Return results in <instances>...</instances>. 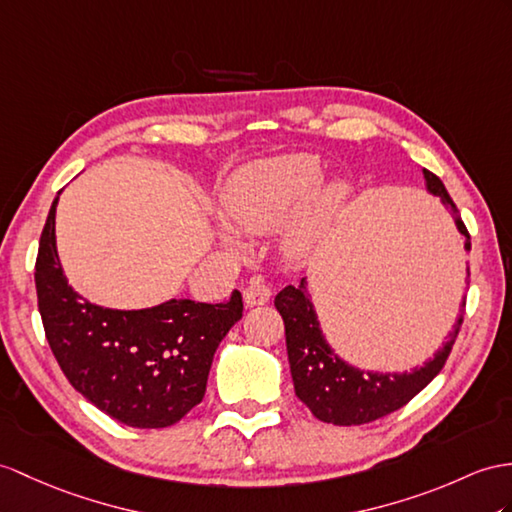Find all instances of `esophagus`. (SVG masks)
Instances as JSON below:
<instances>
[{"label": "esophagus", "mask_w": 512, "mask_h": 512, "mask_svg": "<svg viewBox=\"0 0 512 512\" xmlns=\"http://www.w3.org/2000/svg\"><path fill=\"white\" fill-rule=\"evenodd\" d=\"M271 289L263 282V278H252L243 291V299L247 306H263L269 302Z\"/></svg>", "instance_id": "1"}]
</instances>
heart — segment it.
<instances>
[{"mask_svg":"<svg viewBox=\"0 0 512 512\" xmlns=\"http://www.w3.org/2000/svg\"><path fill=\"white\" fill-rule=\"evenodd\" d=\"M323 165L313 154L295 152L276 158L249 162L230 178L221 195L223 213L230 219L221 221L217 234L230 252H243L245 243L238 232L267 234L284 226L286 221L317 190L323 180ZM315 193V192H314ZM316 194V193H315ZM313 195V194H312ZM314 196V195H313ZM347 197L343 182L321 186L304 211H300L280 236V249L289 260H304L315 252L330 230Z\"/></svg>","mask_w":512,"mask_h":512,"instance_id":"b5f03b06","label":"heart"}]
</instances>
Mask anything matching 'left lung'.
I'll return each instance as SVG.
<instances>
[{
  "mask_svg": "<svg viewBox=\"0 0 512 512\" xmlns=\"http://www.w3.org/2000/svg\"><path fill=\"white\" fill-rule=\"evenodd\" d=\"M421 171L426 180V191L439 197V202L454 219L456 230L463 234L465 252H469V232L450 193L445 191L443 182L434 173L428 169ZM463 280L465 286H469V265L465 267ZM276 308L284 319L286 352H289L295 395L321 421L334 423V426H360V423L376 421L402 408L436 378L452 352L460 326H463L465 297L460 304V315L443 347H439L421 367H413L410 371L360 369L336 354L321 330L306 278H302L299 286L289 284L282 289L276 295Z\"/></svg>",
  "mask_w": 512,
  "mask_h": 512,
  "instance_id": "obj_1",
  "label": "left lung"
}]
</instances>
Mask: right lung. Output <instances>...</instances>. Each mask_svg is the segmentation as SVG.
Returning a JSON list of instances; mask_svg holds the SVG:
<instances>
[{"label": "right lung", "mask_w": 512, "mask_h": 512, "mask_svg": "<svg viewBox=\"0 0 512 512\" xmlns=\"http://www.w3.org/2000/svg\"><path fill=\"white\" fill-rule=\"evenodd\" d=\"M56 195L36 258V297L58 365L93 406L130 428H167L204 400L223 336L243 317V297L204 304L169 299L117 310L84 299L67 282L56 249Z\"/></svg>", "instance_id": "add662e5"}]
</instances>
